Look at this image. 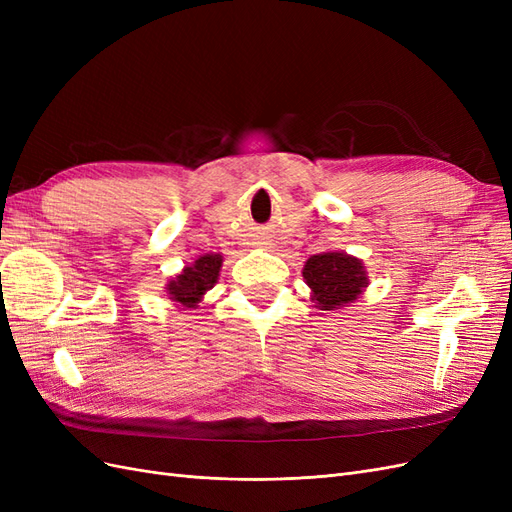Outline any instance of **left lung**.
Segmentation results:
<instances>
[{
  "mask_svg": "<svg viewBox=\"0 0 512 512\" xmlns=\"http://www.w3.org/2000/svg\"><path fill=\"white\" fill-rule=\"evenodd\" d=\"M303 280L322 312H335L354 303L369 286L363 260L337 250L309 256L303 265Z\"/></svg>",
  "mask_w": 512,
  "mask_h": 512,
  "instance_id": "left-lung-1",
  "label": "left lung"
}]
</instances>
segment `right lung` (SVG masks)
Instances as JSON below:
<instances>
[{
  "mask_svg": "<svg viewBox=\"0 0 512 512\" xmlns=\"http://www.w3.org/2000/svg\"><path fill=\"white\" fill-rule=\"evenodd\" d=\"M222 254H203L190 265H185L175 277L166 284L168 299L181 309H196L203 303L205 294L218 284L222 271Z\"/></svg>",
  "mask_w": 512,
  "mask_h": 512,
  "instance_id": "add662e5",
  "label": "right lung"
}]
</instances>
